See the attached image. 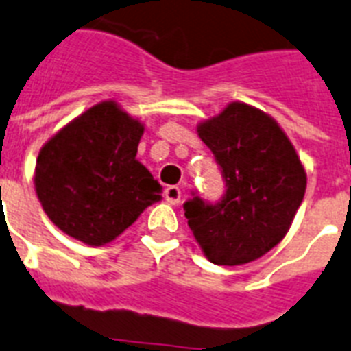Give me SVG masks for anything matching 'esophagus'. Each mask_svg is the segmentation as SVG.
Wrapping results in <instances>:
<instances>
[{"mask_svg":"<svg viewBox=\"0 0 351 351\" xmlns=\"http://www.w3.org/2000/svg\"><path fill=\"white\" fill-rule=\"evenodd\" d=\"M163 195L165 199H167V202H170V204H178V202H181L182 190L179 186H167L165 188Z\"/></svg>","mask_w":351,"mask_h":351,"instance_id":"esophagus-1","label":"esophagus"}]
</instances>
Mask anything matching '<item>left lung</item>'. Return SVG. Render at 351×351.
Returning <instances> with one entry per match:
<instances>
[{
    "label": "left lung",
    "instance_id": "8db88e82",
    "mask_svg": "<svg viewBox=\"0 0 351 351\" xmlns=\"http://www.w3.org/2000/svg\"><path fill=\"white\" fill-rule=\"evenodd\" d=\"M226 181L215 204L193 197L184 215L206 258L219 265L253 262L280 244L306 188L294 145L263 111L244 102L197 125Z\"/></svg>",
    "mask_w": 351,
    "mask_h": 351
}]
</instances>
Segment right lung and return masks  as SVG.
<instances>
[{"label":"right lung","instance_id":"add662e5","mask_svg":"<svg viewBox=\"0 0 351 351\" xmlns=\"http://www.w3.org/2000/svg\"><path fill=\"white\" fill-rule=\"evenodd\" d=\"M143 130L140 120L106 100L43 145L34 182L40 206L60 231L106 245L161 201V184L136 159Z\"/></svg>","mask_w":351,"mask_h":351}]
</instances>
